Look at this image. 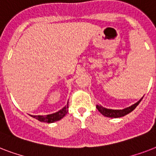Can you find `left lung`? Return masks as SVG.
Here are the masks:
<instances>
[{
  "instance_id": "obj_1",
  "label": "left lung",
  "mask_w": 156,
  "mask_h": 156,
  "mask_svg": "<svg viewBox=\"0 0 156 156\" xmlns=\"http://www.w3.org/2000/svg\"><path fill=\"white\" fill-rule=\"evenodd\" d=\"M143 98L138 100V102L133 104V105L128 107V108H126L124 109H109L106 108L104 107L101 106V105H99L97 104L96 105V108L99 110L100 113L104 115V116H107V117H111V118H117V117H121V116H124L129 114V112H131L132 111H133L134 109L136 108V107L138 106L139 103L141 102V100H143Z\"/></svg>"
}]
</instances>
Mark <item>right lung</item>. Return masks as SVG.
I'll list each match as a JSON object with an SVG mask.
<instances>
[{
	"instance_id": "1",
	"label": "right lung",
	"mask_w": 156,
	"mask_h": 156,
	"mask_svg": "<svg viewBox=\"0 0 156 156\" xmlns=\"http://www.w3.org/2000/svg\"><path fill=\"white\" fill-rule=\"evenodd\" d=\"M69 106L68 104L67 105L64 107L63 108H61V110H59L58 112H54L52 114H48V115H45V116H43V115H38V116H33V115H30V116H32L34 118H35L38 121H41V122H46V123H53L55 121H57L59 120H61L66 116L67 112H68Z\"/></svg>"
}]
</instances>
